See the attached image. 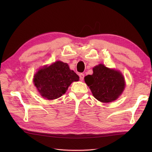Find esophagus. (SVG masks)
<instances>
[{"mask_svg": "<svg viewBox=\"0 0 152 152\" xmlns=\"http://www.w3.org/2000/svg\"><path fill=\"white\" fill-rule=\"evenodd\" d=\"M79 76H80V80H81V81H82L83 78H84V74H82V73H80L79 74Z\"/></svg>", "mask_w": 152, "mask_h": 152, "instance_id": "esophagus-1", "label": "esophagus"}]
</instances>
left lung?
I'll return each mask as SVG.
<instances>
[{
  "mask_svg": "<svg viewBox=\"0 0 152 152\" xmlns=\"http://www.w3.org/2000/svg\"><path fill=\"white\" fill-rule=\"evenodd\" d=\"M94 97L102 102H110L118 98L125 88V80L121 72L100 64L93 68L92 75L85 78Z\"/></svg>",
  "mask_w": 152,
  "mask_h": 152,
  "instance_id": "obj_1",
  "label": "left lung"
}]
</instances>
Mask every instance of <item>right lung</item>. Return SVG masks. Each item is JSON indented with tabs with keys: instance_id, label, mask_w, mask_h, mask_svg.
<instances>
[{
	"instance_id": "right-lung-1",
	"label": "right lung",
	"mask_w": 152,
	"mask_h": 152,
	"mask_svg": "<svg viewBox=\"0 0 152 152\" xmlns=\"http://www.w3.org/2000/svg\"><path fill=\"white\" fill-rule=\"evenodd\" d=\"M79 80V76L70 70L68 64L56 61L49 66L44 67L37 72L34 83L44 98L53 100L66 93L73 82Z\"/></svg>"
}]
</instances>
